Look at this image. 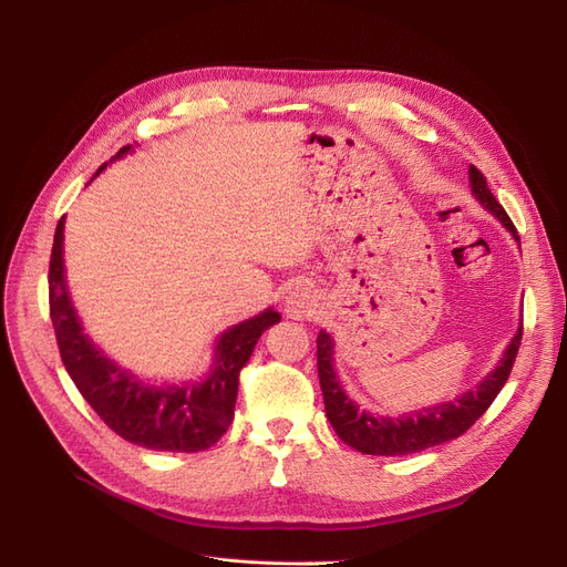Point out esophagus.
<instances>
[{
    "label": "esophagus",
    "mask_w": 567,
    "mask_h": 567,
    "mask_svg": "<svg viewBox=\"0 0 567 567\" xmlns=\"http://www.w3.org/2000/svg\"><path fill=\"white\" fill-rule=\"evenodd\" d=\"M319 310V299L310 287H296L285 301V312L289 319H310Z\"/></svg>",
    "instance_id": "1"
}]
</instances>
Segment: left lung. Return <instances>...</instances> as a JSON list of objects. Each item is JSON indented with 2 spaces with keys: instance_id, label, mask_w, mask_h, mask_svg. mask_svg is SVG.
Masks as SVG:
<instances>
[{
  "instance_id": "left-lung-1",
  "label": "left lung",
  "mask_w": 567,
  "mask_h": 567,
  "mask_svg": "<svg viewBox=\"0 0 567 567\" xmlns=\"http://www.w3.org/2000/svg\"><path fill=\"white\" fill-rule=\"evenodd\" d=\"M468 182L475 199H478L496 220H501V225L508 229L515 236V241L519 244V234L511 216L505 214V208L492 195L487 178L478 167L473 165L468 167ZM522 329L524 326H519L508 349L503 351V359L498 361L494 372H489L478 383V389L460 395L455 402H441L427 409L402 413L400 419H391V415H372L359 409V404L344 393L333 368V340L326 331H319L317 370H319L326 415H329L336 434L347 445H351V449L365 455H383V457L411 455V453L432 449V445L457 439L489 409V404L496 400L505 381H508L519 344H522Z\"/></svg>"
}]
</instances>
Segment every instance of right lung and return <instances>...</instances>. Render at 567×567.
Returning a JSON list of instances; mask_svg holds the SVG:
<instances>
[{
    "instance_id": "obj_1",
    "label": "right lung",
    "mask_w": 567,
    "mask_h": 567,
    "mask_svg": "<svg viewBox=\"0 0 567 567\" xmlns=\"http://www.w3.org/2000/svg\"><path fill=\"white\" fill-rule=\"evenodd\" d=\"M131 148L133 144L122 146L112 161L122 158ZM105 167L107 163L94 176ZM48 289L59 353L78 391L112 432L152 451L199 453L212 449L234 419L238 374L248 363L259 336L280 321V315L268 308L227 329L216 342L212 372L199 383L148 385L110 361L84 333L66 289L64 218L56 223L54 231Z\"/></svg>"
}]
</instances>
